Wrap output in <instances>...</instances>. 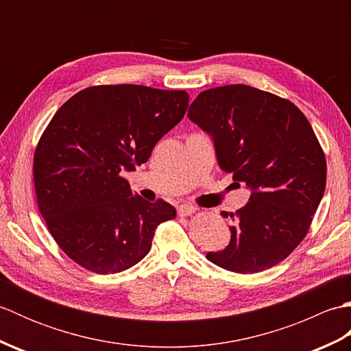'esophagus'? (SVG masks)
<instances>
[{
  "instance_id": "obj_1",
  "label": "esophagus",
  "mask_w": 351,
  "mask_h": 351,
  "mask_svg": "<svg viewBox=\"0 0 351 351\" xmlns=\"http://www.w3.org/2000/svg\"><path fill=\"white\" fill-rule=\"evenodd\" d=\"M196 213V208L193 205H189V204H184V205H180L178 206V214L181 215V217H187V215H191Z\"/></svg>"
}]
</instances>
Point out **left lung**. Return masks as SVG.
<instances>
[{"mask_svg":"<svg viewBox=\"0 0 351 351\" xmlns=\"http://www.w3.org/2000/svg\"><path fill=\"white\" fill-rule=\"evenodd\" d=\"M190 121L214 140L219 166L250 189L235 214L225 250L206 259L252 274L285 259L306 237L326 189V156L308 119L293 102L245 84L197 95Z\"/></svg>","mask_w":351,"mask_h":351,"instance_id":"1","label":"left lung"}]
</instances>
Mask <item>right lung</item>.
I'll use <instances>...</instances> for the list:
<instances>
[{"label":"right lung","mask_w":351,"mask_h":351,"mask_svg":"<svg viewBox=\"0 0 351 351\" xmlns=\"http://www.w3.org/2000/svg\"><path fill=\"white\" fill-rule=\"evenodd\" d=\"M189 107L184 90L137 84L93 86L57 110L34 151L37 206L73 263L110 274L143 259L160 223L176 210L132 193L136 170Z\"/></svg>","instance_id":"right-lung-1"}]
</instances>
